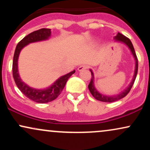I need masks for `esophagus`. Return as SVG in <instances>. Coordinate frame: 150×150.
I'll return each mask as SVG.
<instances>
[{
	"instance_id": "1",
	"label": "esophagus",
	"mask_w": 150,
	"mask_h": 150,
	"mask_svg": "<svg viewBox=\"0 0 150 150\" xmlns=\"http://www.w3.org/2000/svg\"><path fill=\"white\" fill-rule=\"evenodd\" d=\"M87 68V65H81L78 67V68H77V70H78V71H82V70H86Z\"/></svg>"
}]
</instances>
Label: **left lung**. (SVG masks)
Returning <instances> with one entry per match:
<instances>
[{"label": "left lung", "instance_id": "1", "mask_svg": "<svg viewBox=\"0 0 150 150\" xmlns=\"http://www.w3.org/2000/svg\"><path fill=\"white\" fill-rule=\"evenodd\" d=\"M113 39L115 40V42L122 43V44H125L127 47L130 50V53L132 55V57H133L134 60H135V71H134V75L132 76V79L131 82H130V84L128 85V87H125V89H123V91L118 93V94H114V95H106V94H102V93L99 92V91H98V89L96 88L95 87V83H94V75L93 73L92 69H89L92 73V79H91L90 82H89L88 85L89 90L90 91L91 94H92V96L95 98L97 100L103 101V102H113V101H116L119 100V99H122V98L125 97L127 94H128V92H130V90L131 89L132 85H133L134 82H135L136 76H137V69H138V61H137V56H136V53L135 52V49H134L133 46L131 41L125 37L124 35H123L122 34L118 32L116 36L113 37Z\"/></svg>", "mask_w": 150, "mask_h": 150}]
</instances>
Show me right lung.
<instances>
[{"label": "right lung", "mask_w": 150, "mask_h": 150, "mask_svg": "<svg viewBox=\"0 0 150 150\" xmlns=\"http://www.w3.org/2000/svg\"><path fill=\"white\" fill-rule=\"evenodd\" d=\"M51 36V29L43 28L41 30L34 31L29 34L18 43L15 49L13 63V75L16 85L22 93L31 100L37 103H48L56 99L61 94L64 88L66 82L73 74L75 73L74 70L70 73L61 76L54 82L44 89H37L30 87L25 82H23L20 76L18 70V59L20 53L22 49L32 43L42 42L48 40Z\"/></svg>", "instance_id": "obj_1"}]
</instances>
